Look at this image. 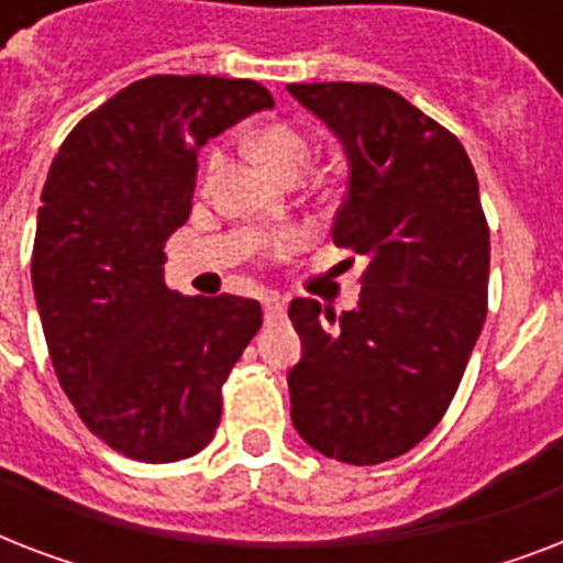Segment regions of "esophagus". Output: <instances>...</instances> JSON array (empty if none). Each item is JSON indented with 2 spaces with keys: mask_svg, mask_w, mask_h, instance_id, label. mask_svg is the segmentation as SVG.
Wrapping results in <instances>:
<instances>
[{
  "mask_svg": "<svg viewBox=\"0 0 563 563\" xmlns=\"http://www.w3.org/2000/svg\"><path fill=\"white\" fill-rule=\"evenodd\" d=\"M265 324H277L286 316V303L280 298H265Z\"/></svg>",
  "mask_w": 563,
  "mask_h": 563,
  "instance_id": "esophagus-1",
  "label": "esophagus"
}]
</instances>
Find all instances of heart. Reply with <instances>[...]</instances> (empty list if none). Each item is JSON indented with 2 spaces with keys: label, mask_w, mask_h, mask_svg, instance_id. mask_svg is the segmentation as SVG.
<instances>
[{
  "label": "heart",
  "mask_w": 563,
  "mask_h": 563,
  "mask_svg": "<svg viewBox=\"0 0 563 563\" xmlns=\"http://www.w3.org/2000/svg\"><path fill=\"white\" fill-rule=\"evenodd\" d=\"M254 154L274 175H280V178H300L303 169L309 166V161H312V143L300 134L298 128L286 125V122H274V125H265L254 136ZM221 166H224L221 152H212L210 161H207V180L219 178ZM295 242H298L295 233H280L272 242V247L277 254H286L289 247H295Z\"/></svg>",
  "instance_id": "heart-1"
}]
</instances>
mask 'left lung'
<instances>
[{
  "instance_id": "1",
  "label": "left lung",
  "mask_w": 563,
  "mask_h": 563,
  "mask_svg": "<svg viewBox=\"0 0 563 563\" xmlns=\"http://www.w3.org/2000/svg\"><path fill=\"white\" fill-rule=\"evenodd\" d=\"M347 154L333 242L368 260L360 303L295 298L291 423L347 464L409 453L455 397L488 312L490 236L464 145L379 84H289Z\"/></svg>"
}]
</instances>
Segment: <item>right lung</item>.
Instances as JSON below:
<instances>
[{"label": "right lung", "mask_w": 563, "mask_h": 563, "mask_svg": "<svg viewBox=\"0 0 563 563\" xmlns=\"http://www.w3.org/2000/svg\"><path fill=\"white\" fill-rule=\"evenodd\" d=\"M272 104L247 78L152 75L84 117L52 161L31 254L48 356L84 427L128 459L201 453L263 327L251 298L172 291L163 247L192 210L198 148Z\"/></svg>", "instance_id": "add662e5"}]
</instances>
